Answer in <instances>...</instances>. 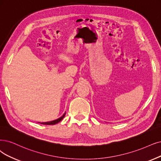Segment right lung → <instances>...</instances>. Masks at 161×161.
<instances>
[{
  "instance_id": "obj_1",
  "label": "right lung",
  "mask_w": 161,
  "mask_h": 161,
  "mask_svg": "<svg viewBox=\"0 0 161 161\" xmlns=\"http://www.w3.org/2000/svg\"><path fill=\"white\" fill-rule=\"evenodd\" d=\"M65 114H64L61 117H59V119H56V120H53V121H49V122H43V123H41V124H43V125H55V124H56V123H59V121H61L63 119V118L65 117Z\"/></svg>"
}]
</instances>
